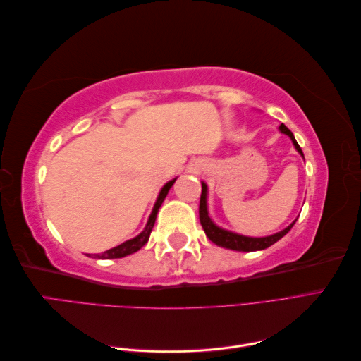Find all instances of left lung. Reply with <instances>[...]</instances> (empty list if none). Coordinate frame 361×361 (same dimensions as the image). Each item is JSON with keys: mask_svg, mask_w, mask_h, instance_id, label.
<instances>
[{"mask_svg": "<svg viewBox=\"0 0 361 361\" xmlns=\"http://www.w3.org/2000/svg\"><path fill=\"white\" fill-rule=\"evenodd\" d=\"M279 129L281 130L283 134H286L290 137L292 143L295 146V149H297L300 152V155L304 158V154L302 150L300 147V145L297 143V140H295L293 134L290 133V130L285 126V125H280ZM206 195H207V187L206 183L202 182V195H200V206H199V216H200V223H202V227L203 231L206 233V236L211 239V241L216 245L220 247H224V248H231V250H236V251H257V250H265L268 247H271L272 244H276L279 239H281L283 236H285L292 226L295 224V220L290 226H288L285 231H281L279 233H274L271 236H264V238H250V236H243V235H238V233H233V232H228V231H224V228L218 227L214 224V221L209 218V215H207V206H206Z\"/></svg>", "mask_w": 361, "mask_h": 361, "instance_id": "left-lung-1", "label": "left lung"}]
</instances>
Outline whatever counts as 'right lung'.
<instances>
[{"instance_id":"add662e5","label":"right lung","mask_w":361,"mask_h":361,"mask_svg":"<svg viewBox=\"0 0 361 361\" xmlns=\"http://www.w3.org/2000/svg\"><path fill=\"white\" fill-rule=\"evenodd\" d=\"M174 180H176V179H173V180H170V182H167V183L162 187V190H161V192H159V195H158V199H157V203H155V206H154V211H152V214H150V216H149V221H147V224H146L143 232H141L138 236H135L134 239H129V241H126V243H123V244H120V245H117V247H114V248H110V250L104 251L102 255H94V256H96L97 259H117V257H125V256H128V255L135 253V251H138L141 247H143V245L149 241L150 232H152V228H154V224H155V220H157V214H158V211H159V207H161L164 199L167 197L169 190L171 188V185L174 183Z\"/></svg>"}]
</instances>
